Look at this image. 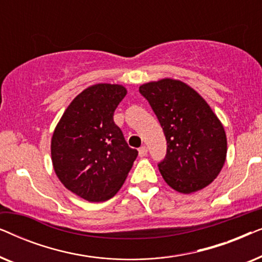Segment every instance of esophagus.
<instances>
[{
    "label": "esophagus",
    "instance_id": "1",
    "mask_svg": "<svg viewBox=\"0 0 262 262\" xmlns=\"http://www.w3.org/2000/svg\"><path fill=\"white\" fill-rule=\"evenodd\" d=\"M138 154H139V156H141V157L146 156V154H148V148H146L145 145L141 146V148L138 149Z\"/></svg>",
    "mask_w": 262,
    "mask_h": 262
}]
</instances>
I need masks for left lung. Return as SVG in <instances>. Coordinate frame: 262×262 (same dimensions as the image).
Returning <instances> with one entry per match:
<instances>
[{
  "label": "left lung",
  "mask_w": 262,
  "mask_h": 262,
  "mask_svg": "<svg viewBox=\"0 0 262 262\" xmlns=\"http://www.w3.org/2000/svg\"><path fill=\"white\" fill-rule=\"evenodd\" d=\"M167 139L159 163L164 181L175 191L196 192L210 185L224 166L227 136L207 102L188 84L163 78L139 87Z\"/></svg>",
  "instance_id": "8db88e82"
}]
</instances>
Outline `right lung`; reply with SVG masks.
<instances>
[{
  "instance_id": "1",
  "label": "right lung",
  "mask_w": 262,
  "mask_h": 262,
  "mask_svg": "<svg viewBox=\"0 0 262 262\" xmlns=\"http://www.w3.org/2000/svg\"><path fill=\"white\" fill-rule=\"evenodd\" d=\"M126 93L120 84L91 85L70 102L53 131L51 159L57 178L88 202L116 195L138 155L113 120Z\"/></svg>"
}]
</instances>
